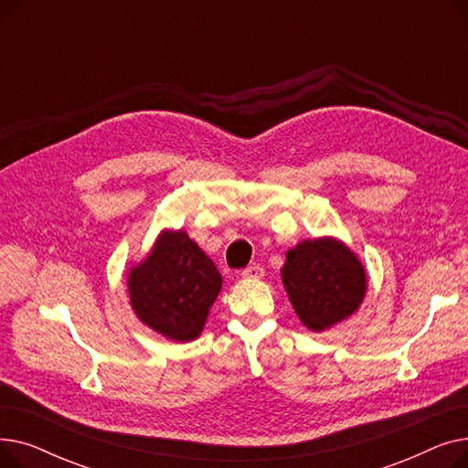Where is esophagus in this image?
Listing matches in <instances>:
<instances>
[{"label":"esophagus","mask_w":468,"mask_h":468,"mask_svg":"<svg viewBox=\"0 0 468 468\" xmlns=\"http://www.w3.org/2000/svg\"><path fill=\"white\" fill-rule=\"evenodd\" d=\"M240 277L247 279V281H258V279L263 277V267L258 265V263H254V265H250V267H247V269H242Z\"/></svg>","instance_id":"1"}]
</instances>
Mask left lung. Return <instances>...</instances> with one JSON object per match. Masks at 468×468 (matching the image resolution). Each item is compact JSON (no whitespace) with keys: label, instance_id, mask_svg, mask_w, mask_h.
I'll use <instances>...</instances> for the list:
<instances>
[{"label":"left lung","instance_id":"1","mask_svg":"<svg viewBox=\"0 0 468 468\" xmlns=\"http://www.w3.org/2000/svg\"><path fill=\"white\" fill-rule=\"evenodd\" d=\"M281 277L288 300L311 332H324L355 314L367 290L358 256L337 237L302 240L286 252Z\"/></svg>","mask_w":468,"mask_h":468}]
</instances>
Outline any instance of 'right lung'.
<instances>
[{
	"mask_svg": "<svg viewBox=\"0 0 468 468\" xmlns=\"http://www.w3.org/2000/svg\"><path fill=\"white\" fill-rule=\"evenodd\" d=\"M221 282L214 261L184 229H163L150 252L127 273L138 321L178 343L203 334Z\"/></svg>",
	"mask_w": 468,
	"mask_h": 468,
	"instance_id": "add662e5",
	"label": "right lung"
}]
</instances>
